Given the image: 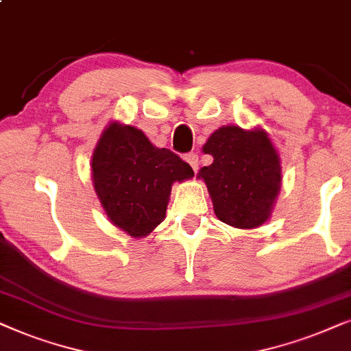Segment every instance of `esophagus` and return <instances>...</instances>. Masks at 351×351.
Here are the masks:
<instances>
[{
	"mask_svg": "<svg viewBox=\"0 0 351 351\" xmlns=\"http://www.w3.org/2000/svg\"><path fill=\"white\" fill-rule=\"evenodd\" d=\"M186 162L189 163L191 167H193V170L194 171H197L199 170V156L197 154H194V152H191V154H186Z\"/></svg>",
	"mask_w": 351,
	"mask_h": 351,
	"instance_id": "34e87169",
	"label": "esophagus"
}]
</instances>
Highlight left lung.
Instances as JSON below:
<instances>
[{
    "label": "left lung",
    "instance_id": "left-lung-1",
    "mask_svg": "<svg viewBox=\"0 0 351 351\" xmlns=\"http://www.w3.org/2000/svg\"><path fill=\"white\" fill-rule=\"evenodd\" d=\"M213 163L200 168L215 215L223 223L250 230L269 218L281 189L278 151L263 130L221 127L205 143Z\"/></svg>",
    "mask_w": 351,
    "mask_h": 351
}]
</instances>
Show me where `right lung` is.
Returning <instances> with one entry per match:
<instances>
[{
    "label": "right lung",
    "instance_id": "1",
    "mask_svg": "<svg viewBox=\"0 0 351 351\" xmlns=\"http://www.w3.org/2000/svg\"><path fill=\"white\" fill-rule=\"evenodd\" d=\"M93 183L107 217L133 237L147 236L165 218L175 181L194 176L170 149L152 146L141 130L110 123L93 154Z\"/></svg>",
    "mask_w": 351,
    "mask_h": 351
}]
</instances>
